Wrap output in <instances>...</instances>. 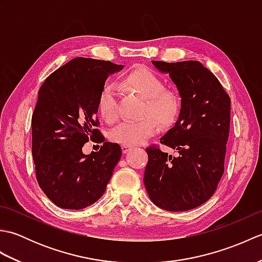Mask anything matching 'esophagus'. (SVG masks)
I'll return each mask as SVG.
<instances>
[{"instance_id":"1","label":"esophagus","mask_w":262,"mask_h":262,"mask_svg":"<svg viewBox=\"0 0 262 262\" xmlns=\"http://www.w3.org/2000/svg\"><path fill=\"white\" fill-rule=\"evenodd\" d=\"M132 149V147L130 146H127V145H121V151H122V153L124 154H126V153H128Z\"/></svg>"}]
</instances>
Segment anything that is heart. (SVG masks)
<instances>
[{"instance_id":"heart-1","label":"heart","mask_w":262,"mask_h":262,"mask_svg":"<svg viewBox=\"0 0 262 262\" xmlns=\"http://www.w3.org/2000/svg\"><path fill=\"white\" fill-rule=\"evenodd\" d=\"M125 85L130 91L146 99L144 116H152L160 124L170 125L180 110V99L177 93L165 90L160 76L146 68L133 70L124 77ZM119 90L115 83L108 82L101 88L98 96V109L102 118L113 124L119 117ZM158 130L157 122L151 117L141 121H122L109 132V140L120 145L135 146L143 144Z\"/></svg>"}]
</instances>
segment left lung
I'll use <instances>...</instances> for the list:
<instances>
[{
    "label": "left lung",
    "mask_w": 262,
    "mask_h": 262,
    "mask_svg": "<svg viewBox=\"0 0 262 262\" xmlns=\"http://www.w3.org/2000/svg\"><path fill=\"white\" fill-rule=\"evenodd\" d=\"M169 74L181 98L173 127L160 138L177 157L147 147L144 185L152 202L169 211L196 208L213 196L224 172L231 100L216 76L197 60H152Z\"/></svg>",
    "instance_id": "left-lung-1"
}]
</instances>
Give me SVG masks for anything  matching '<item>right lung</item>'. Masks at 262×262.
Returning <instances> with one entry per match:
<instances>
[{"label": "right lung", "mask_w": 262, "mask_h": 262, "mask_svg": "<svg viewBox=\"0 0 262 262\" xmlns=\"http://www.w3.org/2000/svg\"><path fill=\"white\" fill-rule=\"evenodd\" d=\"M124 69L107 60L77 57L49 75L33 110L32 157L41 190L60 208L83 209L102 196L121 158L116 143L96 129L98 96L110 74ZM89 139L103 142L86 156Z\"/></svg>", "instance_id": "add662e5"}]
</instances>
